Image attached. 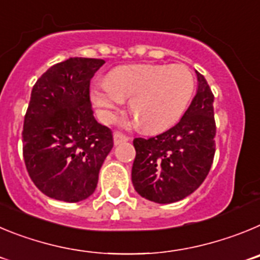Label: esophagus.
Here are the masks:
<instances>
[{"label":"esophagus","instance_id":"1","mask_svg":"<svg viewBox=\"0 0 260 260\" xmlns=\"http://www.w3.org/2000/svg\"><path fill=\"white\" fill-rule=\"evenodd\" d=\"M113 139H114V144H119V143H122V142L128 141V137L121 134V133H114Z\"/></svg>","mask_w":260,"mask_h":260}]
</instances>
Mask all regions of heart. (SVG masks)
I'll return each instance as SVG.
<instances>
[{"label": "heart", "instance_id": "1", "mask_svg": "<svg viewBox=\"0 0 260 260\" xmlns=\"http://www.w3.org/2000/svg\"><path fill=\"white\" fill-rule=\"evenodd\" d=\"M194 91V77L182 63L127 65L96 79L91 100L105 121L130 98V110L138 125L147 133L161 132L183 113Z\"/></svg>", "mask_w": 260, "mask_h": 260}]
</instances>
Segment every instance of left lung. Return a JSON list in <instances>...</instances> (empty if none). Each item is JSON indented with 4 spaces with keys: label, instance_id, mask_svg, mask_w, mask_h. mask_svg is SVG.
<instances>
[{
    "label": "left lung",
    "instance_id": "8db88e82",
    "mask_svg": "<svg viewBox=\"0 0 260 260\" xmlns=\"http://www.w3.org/2000/svg\"><path fill=\"white\" fill-rule=\"evenodd\" d=\"M198 75V92L180 122L151 138H135L133 164L134 189L156 203L186 198L203 183L215 156L216 122L213 93Z\"/></svg>",
    "mask_w": 260,
    "mask_h": 260
}]
</instances>
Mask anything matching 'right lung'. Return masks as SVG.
Listing matches in <instances>:
<instances>
[{"mask_svg":"<svg viewBox=\"0 0 260 260\" xmlns=\"http://www.w3.org/2000/svg\"><path fill=\"white\" fill-rule=\"evenodd\" d=\"M104 59L74 57L35 83L23 123V158L32 182L57 201L79 202L98 186L113 134L93 117L89 83Z\"/></svg>","mask_w":260,"mask_h":260,"instance_id":"1","label":"right lung"}]
</instances>
